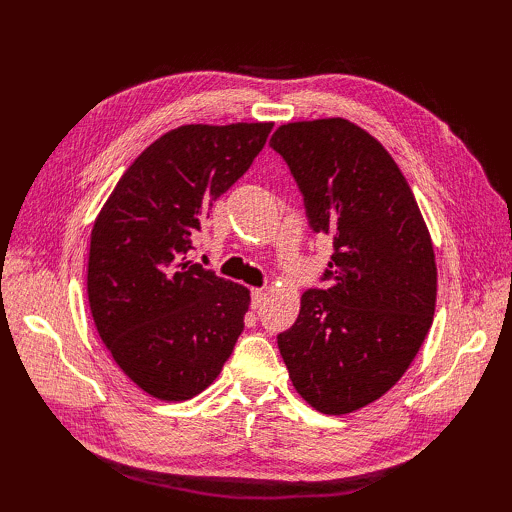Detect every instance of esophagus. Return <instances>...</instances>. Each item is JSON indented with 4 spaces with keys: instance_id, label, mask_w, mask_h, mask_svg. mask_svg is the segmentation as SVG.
<instances>
[{
    "instance_id": "34e87169",
    "label": "esophagus",
    "mask_w": 512,
    "mask_h": 512,
    "mask_svg": "<svg viewBox=\"0 0 512 512\" xmlns=\"http://www.w3.org/2000/svg\"><path fill=\"white\" fill-rule=\"evenodd\" d=\"M250 297H253V306L259 308L266 299V292L262 288H253V290H250Z\"/></svg>"
}]
</instances>
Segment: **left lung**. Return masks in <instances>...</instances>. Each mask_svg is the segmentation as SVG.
I'll return each instance as SVG.
<instances>
[{"label":"left lung","mask_w":512,"mask_h":512,"mask_svg":"<svg viewBox=\"0 0 512 512\" xmlns=\"http://www.w3.org/2000/svg\"><path fill=\"white\" fill-rule=\"evenodd\" d=\"M270 147L286 160L314 233L332 235L321 281L277 334L301 398L350 413L394 387L427 336L438 270L416 198L387 149L345 118L281 125Z\"/></svg>","instance_id":"8db88e82"}]
</instances>
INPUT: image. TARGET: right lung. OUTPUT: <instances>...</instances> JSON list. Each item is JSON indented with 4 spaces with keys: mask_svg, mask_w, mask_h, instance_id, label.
Returning <instances> with one entry per match:
<instances>
[{
    "mask_svg": "<svg viewBox=\"0 0 512 512\" xmlns=\"http://www.w3.org/2000/svg\"><path fill=\"white\" fill-rule=\"evenodd\" d=\"M273 123L182 125L140 154L96 217L94 325L116 365L160 400L209 387L244 330L250 292L187 262L213 202L253 165Z\"/></svg>",
    "mask_w": 512,
    "mask_h": 512,
    "instance_id": "1",
    "label": "right lung"
}]
</instances>
